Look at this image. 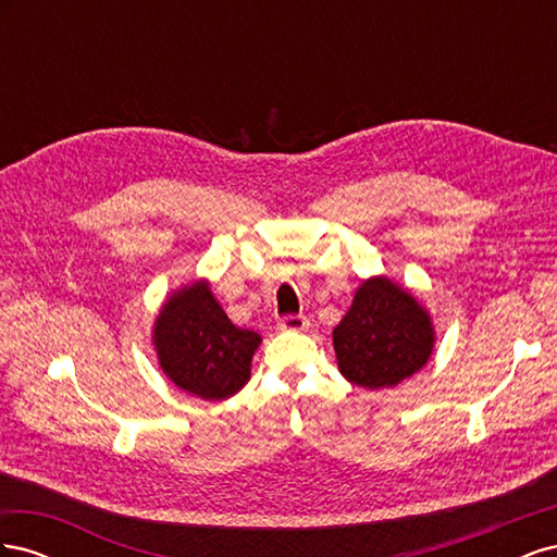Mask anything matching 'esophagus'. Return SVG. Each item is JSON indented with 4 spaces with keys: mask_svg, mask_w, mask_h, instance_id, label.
<instances>
[{
    "mask_svg": "<svg viewBox=\"0 0 557 557\" xmlns=\"http://www.w3.org/2000/svg\"><path fill=\"white\" fill-rule=\"evenodd\" d=\"M309 327V320L305 315H283L278 318V330L285 332H301Z\"/></svg>",
    "mask_w": 557,
    "mask_h": 557,
    "instance_id": "1",
    "label": "esophagus"
}]
</instances>
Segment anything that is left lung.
I'll return each instance as SVG.
<instances>
[{
    "mask_svg": "<svg viewBox=\"0 0 557 557\" xmlns=\"http://www.w3.org/2000/svg\"><path fill=\"white\" fill-rule=\"evenodd\" d=\"M436 332L418 297L387 276L360 283L352 305L332 332L336 364L360 387H393L423 369Z\"/></svg>",
    "mask_w": 557,
    "mask_h": 557,
    "instance_id": "obj_1",
    "label": "left lung"
}]
</instances>
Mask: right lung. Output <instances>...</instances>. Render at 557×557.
Segmentation results:
<instances>
[{
    "instance_id": "1",
    "label": "right lung",
    "mask_w": 557,
    "mask_h": 557,
    "mask_svg": "<svg viewBox=\"0 0 557 557\" xmlns=\"http://www.w3.org/2000/svg\"><path fill=\"white\" fill-rule=\"evenodd\" d=\"M260 344L258 332L232 323L207 278L170 293L153 323V350L164 376L183 393L207 401L242 391Z\"/></svg>"
}]
</instances>
